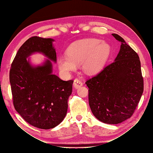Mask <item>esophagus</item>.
<instances>
[{
  "label": "esophagus",
  "mask_w": 153,
  "mask_h": 153,
  "mask_svg": "<svg viewBox=\"0 0 153 153\" xmlns=\"http://www.w3.org/2000/svg\"><path fill=\"white\" fill-rule=\"evenodd\" d=\"M74 87H75V88H76V89H77V88H79L80 87H82L83 85V82H82V80L80 79H79V78H75V80H74Z\"/></svg>",
  "instance_id": "obj_1"
}]
</instances>
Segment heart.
<instances>
[{
  "instance_id": "obj_1",
  "label": "heart",
  "mask_w": 153,
  "mask_h": 153,
  "mask_svg": "<svg viewBox=\"0 0 153 153\" xmlns=\"http://www.w3.org/2000/svg\"><path fill=\"white\" fill-rule=\"evenodd\" d=\"M110 45L98 39H85L72 43L66 50V55L58 57L59 68L64 73H69L82 62V67L88 73L100 71L108 59Z\"/></svg>"
}]
</instances>
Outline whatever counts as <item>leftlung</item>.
Here are the masks:
<instances>
[{
  "label": "left lung",
  "mask_w": 153,
  "mask_h": 153,
  "mask_svg": "<svg viewBox=\"0 0 153 153\" xmlns=\"http://www.w3.org/2000/svg\"><path fill=\"white\" fill-rule=\"evenodd\" d=\"M112 36L121 43L115 61L85 84L92 114L101 122L115 124L132 116L143 93V79L137 52L121 36Z\"/></svg>",
  "instance_id": "1"
}]
</instances>
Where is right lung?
<instances>
[{
  "label": "right lung",
  "instance_id": "add662e5",
  "mask_svg": "<svg viewBox=\"0 0 153 153\" xmlns=\"http://www.w3.org/2000/svg\"><path fill=\"white\" fill-rule=\"evenodd\" d=\"M53 41L38 36L27 39L18 50L10 71L14 107L26 122L43 129L57 126L65 117L73 80L64 81L52 74L49 59L42 66L33 67L26 59L41 52L56 62Z\"/></svg>",
  "mask_w": 153,
  "mask_h": 153
}]
</instances>
